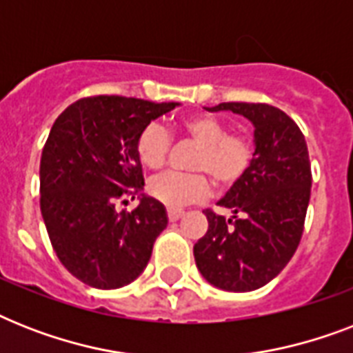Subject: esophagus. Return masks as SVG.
I'll return each mask as SVG.
<instances>
[{
    "mask_svg": "<svg viewBox=\"0 0 353 353\" xmlns=\"http://www.w3.org/2000/svg\"><path fill=\"white\" fill-rule=\"evenodd\" d=\"M183 214H185V212L179 209H168V220L170 221H177L179 218H183Z\"/></svg>",
    "mask_w": 353,
    "mask_h": 353,
    "instance_id": "obj_1",
    "label": "esophagus"
}]
</instances>
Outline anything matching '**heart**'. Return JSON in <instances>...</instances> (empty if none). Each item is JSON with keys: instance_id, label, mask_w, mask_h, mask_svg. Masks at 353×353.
<instances>
[{"instance_id": "heart-1", "label": "heart", "mask_w": 353, "mask_h": 353, "mask_svg": "<svg viewBox=\"0 0 353 353\" xmlns=\"http://www.w3.org/2000/svg\"><path fill=\"white\" fill-rule=\"evenodd\" d=\"M183 133L201 150L194 159V170L207 172L218 187H232L245 176L252 163V143L243 135L229 133V126L210 115H194L183 122ZM170 133L161 124H148L137 139L139 159L150 170L163 168L170 152ZM152 198L168 209H181L203 201L210 192L205 174H165L148 187Z\"/></svg>"}]
</instances>
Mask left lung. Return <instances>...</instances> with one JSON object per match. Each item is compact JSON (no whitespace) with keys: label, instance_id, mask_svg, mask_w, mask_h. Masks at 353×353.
Wrapping results in <instances>:
<instances>
[{"label":"left lung","instance_id":"8db88e82","mask_svg":"<svg viewBox=\"0 0 353 353\" xmlns=\"http://www.w3.org/2000/svg\"><path fill=\"white\" fill-rule=\"evenodd\" d=\"M205 110L238 113L251 122L254 155L245 176L218 201L231 218L205 210L209 229L194 245L196 265L220 290H258L288 265L304 231L312 192L306 139L269 104L221 102Z\"/></svg>","mask_w":353,"mask_h":353}]
</instances>
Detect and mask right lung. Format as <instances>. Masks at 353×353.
<instances>
[{
	"label": "right lung",
	"instance_id": "obj_1",
	"mask_svg": "<svg viewBox=\"0 0 353 353\" xmlns=\"http://www.w3.org/2000/svg\"><path fill=\"white\" fill-rule=\"evenodd\" d=\"M176 106L88 97L52 124L40 161L41 216L63 268L91 288L117 290L133 282L168 225L163 203L143 194L137 139ZM122 195L138 196L132 213L117 209Z\"/></svg>",
	"mask_w": 353,
	"mask_h": 353
}]
</instances>
